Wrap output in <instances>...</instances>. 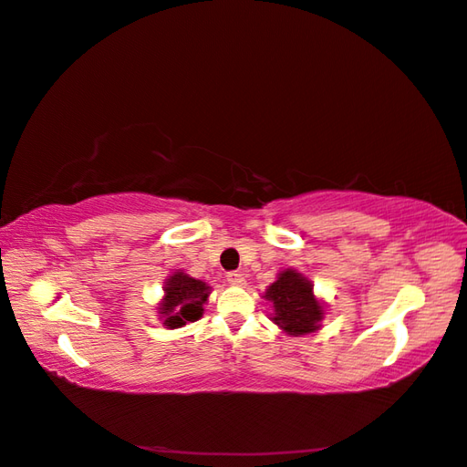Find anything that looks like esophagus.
<instances>
[{"mask_svg": "<svg viewBox=\"0 0 467 467\" xmlns=\"http://www.w3.org/2000/svg\"><path fill=\"white\" fill-rule=\"evenodd\" d=\"M225 280H227V284H232V286H242V284L245 282L244 274H240V272H227Z\"/></svg>", "mask_w": 467, "mask_h": 467, "instance_id": "obj_1", "label": "esophagus"}]
</instances>
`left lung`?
I'll list each match as a JSON object with an SVG mask.
<instances>
[{"label":"left lung","instance_id":"8db88e82","mask_svg":"<svg viewBox=\"0 0 467 467\" xmlns=\"http://www.w3.org/2000/svg\"><path fill=\"white\" fill-rule=\"evenodd\" d=\"M265 298L274 304L272 320L294 337L317 330L325 314L318 300L312 296V284L294 270L282 272L265 292Z\"/></svg>","mask_w":467,"mask_h":467}]
</instances>
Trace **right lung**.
I'll use <instances>...</instances> for the list:
<instances>
[{"instance_id": "right-lung-1", "label": "right lung", "mask_w": 467, "mask_h": 467, "mask_svg": "<svg viewBox=\"0 0 467 467\" xmlns=\"http://www.w3.org/2000/svg\"><path fill=\"white\" fill-rule=\"evenodd\" d=\"M209 296V286L202 280L189 278L187 274L177 272L165 284V300L161 304V312L169 328H179L185 322H195L202 318L203 304Z\"/></svg>"}]
</instances>
